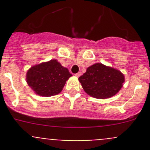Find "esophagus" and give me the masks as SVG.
Wrapping results in <instances>:
<instances>
[{"label": "esophagus", "instance_id": "obj_1", "mask_svg": "<svg viewBox=\"0 0 150 150\" xmlns=\"http://www.w3.org/2000/svg\"><path fill=\"white\" fill-rule=\"evenodd\" d=\"M75 76H76V77H80V76H81V72H78V73L75 74Z\"/></svg>", "mask_w": 150, "mask_h": 150}]
</instances>
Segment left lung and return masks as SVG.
<instances>
[{"mask_svg": "<svg viewBox=\"0 0 150 150\" xmlns=\"http://www.w3.org/2000/svg\"><path fill=\"white\" fill-rule=\"evenodd\" d=\"M78 79L85 91L96 99H107L115 95L125 81L120 71L100 63L88 67Z\"/></svg>", "mask_w": 150, "mask_h": 150, "instance_id": "left-lung-1", "label": "left lung"}]
</instances>
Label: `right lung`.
Returning <instances> with one entry per match:
<instances>
[{"instance_id": "add662e5", "label": "right lung", "mask_w": 150, "mask_h": 150, "mask_svg": "<svg viewBox=\"0 0 150 150\" xmlns=\"http://www.w3.org/2000/svg\"><path fill=\"white\" fill-rule=\"evenodd\" d=\"M71 76L67 68L53 59L32 67L28 71L26 79L29 86L37 94L51 96L62 91Z\"/></svg>"}]
</instances>
